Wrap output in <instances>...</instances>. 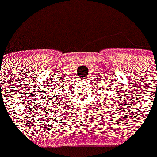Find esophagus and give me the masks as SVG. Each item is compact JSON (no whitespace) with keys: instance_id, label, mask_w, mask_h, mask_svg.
Here are the masks:
<instances>
[{"instance_id":"esophagus-1","label":"esophagus","mask_w":157,"mask_h":157,"mask_svg":"<svg viewBox=\"0 0 157 157\" xmlns=\"http://www.w3.org/2000/svg\"><path fill=\"white\" fill-rule=\"evenodd\" d=\"M81 81L83 82H87V81H89V78H85V79H81Z\"/></svg>"}]
</instances>
